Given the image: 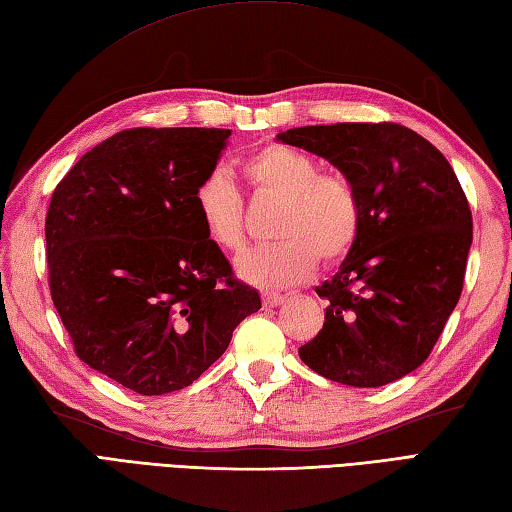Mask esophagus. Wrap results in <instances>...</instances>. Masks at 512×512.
Here are the masks:
<instances>
[{
    "label": "esophagus",
    "instance_id": "esophagus-1",
    "mask_svg": "<svg viewBox=\"0 0 512 512\" xmlns=\"http://www.w3.org/2000/svg\"><path fill=\"white\" fill-rule=\"evenodd\" d=\"M262 299H264V306L266 308H275V306H279V303H284V295H281V292H273V290H266L264 295H262Z\"/></svg>",
    "mask_w": 512,
    "mask_h": 512
}]
</instances>
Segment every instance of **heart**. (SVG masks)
I'll use <instances>...</instances> for the list:
<instances>
[{
    "instance_id": "heart-1",
    "label": "heart",
    "mask_w": 512,
    "mask_h": 512,
    "mask_svg": "<svg viewBox=\"0 0 512 512\" xmlns=\"http://www.w3.org/2000/svg\"><path fill=\"white\" fill-rule=\"evenodd\" d=\"M257 198L281 200L275 220L277 244L257 248L237 262L239 275L264 288L301 284L319 264L334 266L352 253L363 228V200L343 171L321 169L306 151L266 145L242 162ZM206 237L242 253L248 244L246 206L226 171L213 169L193 191Z\"/></svg>"
}]
</instances>
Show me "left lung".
I'll use <instances>...</instances> for the list:
<instances>
[{"label":"left lung","mask_w":512,"mask_h":512,"mask_svg":"<svg viewBox=\"0 0 512 512\" xmlns=\"http://www.w3.org/2000/svg\"><path fill=\"white\" fill-rule=\"evenodd\" d=\"M328 158L363 200L358 242L317 295L325 321L299 347L323 378L380 387L427 361L458 306L473 215L449 160L398 123H336L277 134Z\"/></svg>","instance_id":"obj_1"}]
</instances>
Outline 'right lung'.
<instances>
[{"instance_id":"right-lung-1","label":"right lung","mask_w":512,"mask_h":512,"mask_svg":"<svg viewBox=\"0 0 512 512\" xmlns=\"http://www.w3.org/2000/svg\"><path fill=\"white\" fill-rule=\"evenodd\" d=\"M228 136L123 129L76 162L50 198L48 286L74 354L136 394L189 387L262 308L193 202Z\"/></svg>"}]
</instances>
